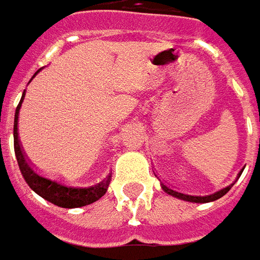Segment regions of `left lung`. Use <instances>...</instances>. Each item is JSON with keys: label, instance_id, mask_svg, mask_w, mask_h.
Masks as SVG:
<instances>
[{"label": "left lung", "instance_id": "left-lung-1", "mask_svg": "<svg viewBox=\"0 0 260 260\" xmlns=\"http://www.w3.org/2000/svg\"><path fill=\"white\" fill-rule=\"evenodd\" d=\"M245 169V167H244ZM244 169L241 170L240 173H238V177H240L241 174H242V171H244ZM234 185V182L231 184V185L225 186V188H223V189H220V191L214 192V193H210V195H202V196H198V195H186V193H181V192H177L174 191V189H171V188H169L167 185H164V184H160V186H161V189H163L166 193H169V195L174 196V198H177V199H181V201H186V202H192V203H207V202H213V201H217V199H220L221 196H224L227 192L231 189V186Z\"/></svg>", "mask_w": 260, "mask_h": 260}]
</instances>
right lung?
Returning a JSON list of instances; mask_svg holds the SVG:
<instances>
[{"mask_svg":"<svg viewBox=\"0 0 260 260\" xmlns=\"http://www.w3.org/2000/svg\"><path fill=\"white\" fill-rule=\"evenodd\" d=\"M42 69H39L36 74L33 75V78L36 76ZM31 78V79H33ZM29 80V83L31 82ZM26 91V90H25ZM25 91L22 94L19 104L15 111V121H14V146H15V154H16V160H18V166L23 178H25L26 184L30 186L33 191L36 192L37 195L42 196L43 199L51 202L54 205L59 207H65V209H75V207H82L86 205H90L93 202L99 201L103 195H106V192L110 185V175L106 180H103L99 184L89 186H76V185H67L64 182L57 180H51L44 175H40L31 169L29 163L26 161L25 154L22 152L19 145V136H18V118H19V110L22 107V103L25 99Z\"/></svg>","mask_w":260,"mask_h":260,"instance_id":"add662e5","label":"right lung"}]
</instances>
